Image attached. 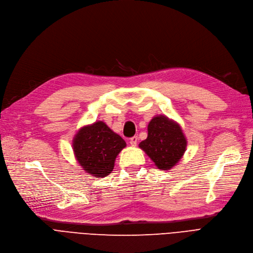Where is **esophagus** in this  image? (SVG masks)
Segmentation results:
<instances>
[{"label": "esophagus", "instance_id": "1", "mask_svg": "<svg viewBox=\"0 0 253 253\" xmlns=\"http://www.w3.org/2000/svg\"><path fill=\"white\" fill-rule=\"evenodd\" d=\"M137 142H138V136H137V135H134V136H132L131 138H130V141H129L130 145L133 146V147H134V146H136Z\"/></svg>", "mask_w": 253, "mask_h": 253}]
</instances>
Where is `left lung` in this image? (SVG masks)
I'll return each mask as SVG.
<instances>
[{
  "label": "left lung",
  "instance_id": "left-lung-1",
  "mask_svg": "<svg viewBox=\"0 0 253 253\" xmlns=\"http://www.w3.org/2000/svg\"><path fill=\"white\" fill-rule=\"evenodd\" d=\"M139 147L161 170H170L179 162L186 139L178 124L165 116L155 117L148 125V137Z\"/></svg>",
  "mask_w": 253,
  "mask_h": 253
}]
</instances>
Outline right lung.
I'll use <instances>...</instances> for the list:
<instances>
[{
    "label": "right lung",
    "mask_w": 253,
    "mask_h": 253,
    "mask_svg": "<svg viewBox=\"0 0 253 253\" xmlns=\"http://www.w3.org/2000/svg\"><path fill=\"white\" fill-rule=\"evenodd\" d=\"M126 143L103 122L79 130L73 141V149L84 171L98 177L111 173L117 155Z\"/></svg>",
    "instance_id": "obj_1"
}]
</instances>
